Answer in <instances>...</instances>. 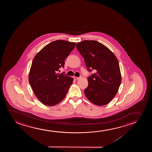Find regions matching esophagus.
Here are the masks:
<instances>
[{"label":"esophagus","mask_w":152,"mask_h":152,"mask_svg":"<svg viewBox=\"0 0 152 152\" xmlns=\"http://www.w3.org/2000/svg\"><path fill=\"white\" fill-rule=\"evenodd\" d=\"M81 77H74V79H75V80H77V79H79V78H81Z\"/></svg>","instance_id":"34e87169"}]
</instances>
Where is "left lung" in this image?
I'll list each match as a JSON object with an SVG mask.
<instances>
[{
  "mask_svg": "<svg viewBox=\"0 0 152 152\" xmlns=\"http://www.w3.org/2000/svg\"><path fill=\"white\" fill-rule=\"evenodd\" d=\"M76 48L84 58L88 71H95L88 77V86L84 90L86 96L97 105L108 104L121 85L118 61L108 48L96 40L78 42Z\"/></svg>",
  "mask_w": 152,
  "mask_h": 152,
  "instance_id": "8db88e82",
  "label": "left lung"
}]
</instances>
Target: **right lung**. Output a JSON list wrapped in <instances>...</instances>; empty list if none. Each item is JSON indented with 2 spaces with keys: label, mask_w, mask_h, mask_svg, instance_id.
Segmentation results:
<instances>
[{
  "label": "right lung",
  "mask_w": 152,
  "mask_h": 152,
  "mask_svg": "<svg viewBox=\"0 0 152 152\" xmlns=\"http://www.w3.org/2000/svg\"><path fill=\"white\" fill-rule=\"evenodd\" d=\"M75 42L63 40L51 42L34 57L29 73V83L38 99L47 106L58 104L65 98L73 78L58 74L65 60L74 49Z\"/></svg>",
  "instance_id": "1"
}]
</instances>
